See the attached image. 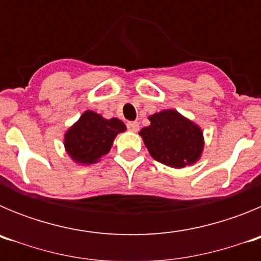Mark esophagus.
I'll return each mask as SVG.
<instances>
[{
	"label": "esophagus",
	"instance_id": "esophagus-1",
	"mask_svg": "<svg viewBox=\"0 0 261 261\" xmlns=\"http://www.w3.org/2000/svg\"><path fill=\"white\" fill-rule=\"evenodd\" d=\"M126 126H128L129 130H132V132H137L138 130L137 121H128V123H126Z\"/></svg>",
	"mask_w": 261,
	"mask_h": 261
}]
</instances>
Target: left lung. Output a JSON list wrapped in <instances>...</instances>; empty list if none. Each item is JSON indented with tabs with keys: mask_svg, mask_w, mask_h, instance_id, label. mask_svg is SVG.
<instances>
[{
	"mask_svg": "<svg viewBox=\"0 0 261 261\" xmlns=\"http://www.w3.org/2000/svg\"><path fill=\"white\" fill-rule=\"evenodd\" d=\"M150 125L142 128L147 150L155 161L181 168L200 158L204 147L201 129L181 116L177 111H161L149 117Z\"/></svg>",
	"mask_w": 261,
	"mask_h": 261,
	"instance_id": "obj_1",
	"label": "left lung"
}]
</instances>
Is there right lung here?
<instances>
[{"label": "right lung", "mask_w": 261, "mask_h": 261, "mask_svg": "<svg viewBox=\"0 0 261 261\" xmlns=\"http://www.w3.org/2000/svg\"><path fill=\"white\" fill-rule=\"evenodd\" d=\"M125 125L119 119H103L93 111H86L65 135V147L69 155L82 165L95 163L110 151L117 133Z\"/></svg>", "instance_id": "1"}]
</instances>
